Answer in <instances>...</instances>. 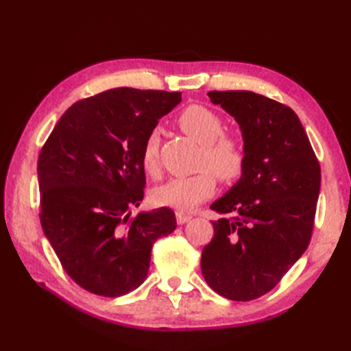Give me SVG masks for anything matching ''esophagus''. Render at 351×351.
I'll return each mask as SVG.
<instances>
[{"label":"esophagus","mask_w":351,"mask_h":351,"mask_svg":"<svg viewBox=\"0 0 351 351\" xmlns=\"http://www.w3.org/2000/svg\"><path fill=\"white\" fill-rule=\"evenodd\" d=\"M190 220H191V214H187V213H184V211H178L176 213L178 225H184V223H187Z\"/></svg>","instance_id":"obj_1"}]
</instances>
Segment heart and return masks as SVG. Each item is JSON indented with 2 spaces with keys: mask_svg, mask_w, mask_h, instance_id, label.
<instances>
[{
  "mask_svg": "<svg viewBox=\"0 0 351 351\" xmlns=\"http://www.w3.org/2000/svg\"><path fill=\"white\" fill-rule=\"evenodd\" d=\"M180 128L204 145L200 166L208 167L189 176H175L155 187L152 202L178 211H190L210 199L215 191V173L223 181H234L245 166L244 141L234 134H223V121L214 110L199 104L185 107L176 117ZM158 134L151 132L141 149V167L149 175L158 173ZM215 173L213 174L212 171Z\"/></svg>",
  "mask_w": 351,
  "mask_h": 351,
  "instance_id": "1",
  "label": "heart"
}]
</instances>
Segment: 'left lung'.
Wrapping results in <instances>:
<instances>
[{
    "label": "left lung",
    "mask_w": 351,
    "mask_h": 351,
    "mask_svg": "<svg viewBox=\"0 0 351 351\" xmlns=\"http://www.w3.org/2000/svg\"><path fill=\"white\" fill-rule=\"evenodd\" d=\"M208 96L240 125L245 166L211 205L223 217L213 221L200 267L215 293L249 302L278 285L308 249L322 170L289 107L247 90Z\"/></svg>",
    "instance_id": "left-lung-1"
}]
</instances>
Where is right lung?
Here are the masks:
<instances>
[{"label":"right lung","mask_w":351,"mask_h":351,"mask_svg":"<svg viewBox=\"0 0 351 351\" xmlns=\"http://www.w3.org/2000/svg\"><path fill=\"white\" fill-rule=\"evenodd\" d=\"M180 92L117 87L78 101L60 117L37 161L40 223L81 288L121 297L147 278L154 243L176 229L170 208L141 211L140 155Z\"/></svg>","instance_id":"1"}]
</instances>
